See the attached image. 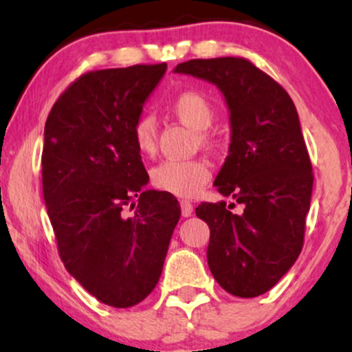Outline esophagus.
Listing matches in <instances>:
<instances>
[{"instance_id":"obj_1","label":"esophagus","mask_w":352,"mask_h":352,"mask_svg":"<svg viewBox=\"0 0 352 352\" xmlns=\"http://www.w3.org/2000/svg\"><path fill=\"white\" fill-rule=\"evenodd\" d=\"M180 207H182V215L184 217H190L193 213V205L190 204L188 200H182Z\"/></svg>"}]
</instances>
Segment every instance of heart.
Wrapping results in <instances>:
<instances>
[{
    "instance_id": "obj_1",
    "label": "heart",
    "mask_w": 352,
    "mask_h": 352,
    "mask_svg": "<svg viewBox=\"0 0 352 352\" xmlns=\"http://www.w3.org/2000/svg\"><path fill=\"white\" fill-rule=\"evenodd\" d=\"M170 109L184 124L195 131H205L215 119L212 102L199 91H182L170 100ZM201 137H205L201 132ZM135 148L142 155H152L157 148V124L152 116L142 114L132 127ZM212 165L205 159L165 160L152 172V184L179 199H192L208 184Z\"/></svg>"
}]
</instances>
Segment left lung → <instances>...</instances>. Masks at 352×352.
Returning <instances> with one entry per match:
<instances>
[{
	"instance_id": "obj_1",
	"label": "left lung",
	"mask_w": 352,
	"mask_h": 352,
	"mask_svg": "<svg viewBox=\"0 0 352 352\" xmlns=\"http://www.w3.org/2000/svg\"><path fill=\"white\" fill-rule=\"evenodd\" d=\"M215 84L230 111L232 142L215 179L225 201L197 207L210 227L207 260L218 285L238 298L272 289L305 243L313 167L288 92L245 58L190 59L175 67ZM235 205V204H233Z\"/></svg>"
}]
</instances>
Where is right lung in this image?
Returning <instances> with one entry per match:
<instances>
[{
  "mask_svg": "<svg viewBox=\"0 0 352 352\" xmlns=\"http://www.w3.org/2000/svg\"><path fill=\"white\" fill-rule=\"evenodd\" d=\"M167 71L137 64L91 71L52 106L43 193L64 266L100 302L131 308L159 281L180 218L177 199L145 190L132 127Z\"/></svg>",
  "mask_w": 352,
  "mask_h": 352,
  "instance_id": "obj_1",
  "label": "right lung"
}]
</instances>
